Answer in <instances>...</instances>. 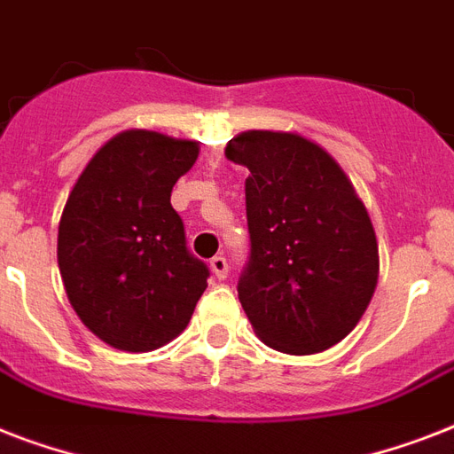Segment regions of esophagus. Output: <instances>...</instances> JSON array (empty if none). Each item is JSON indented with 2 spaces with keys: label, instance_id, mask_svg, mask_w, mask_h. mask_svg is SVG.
I'll list each match as a JSON object with an SVG mask.
<instances>
[{
  "label": "esophagus",
  "instance_id": "esophagus-1",
  "mask_svg": "<svg viewBox=\"0 0 454 454\" xmlns=\"http://www.w3.org/2000/svg\"><path fill=\"white\" fill-rule=\"evenodd\" d=\"M209 266H212V273L219 280H223V278H228V259L226 256H214L212 262H209Z\"/></svg>",
  "mask_w": 454,
  "mask_h": 454
}]
</instances>
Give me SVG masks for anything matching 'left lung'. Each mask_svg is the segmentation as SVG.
<instances>
[{
	"mask_svg": "<svg viewBox=\"0 0 454 454\" xmlns=\"http://www.w3.org/2000/svg\"><path fill=\"white\" fill-rule=\"evenodd\" d=\"M247 167L249 262L238 297L263 344L320 353L358 325L380 278L363 200L337 160L294 131L249 129L226 144Z\"/></svg>",
	"mask_w": 454,
	"mask_h": 454,
	"instance_id": "obj_1",
	"label": "left lung"
}]
</instances>
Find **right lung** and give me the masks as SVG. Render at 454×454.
Returning <instances> with one entry per match:
<instances>
[{"instance_id":"obj_1","label":"right lung","mask_w":454,"mask_h":454,"mask_svg":"<svg viewBox=\"0 0 454 454\" xmlns=\"http://www.w3.org/2000/svg\"><path fill=\"white\" fill-rule=\"evenodd\" d=\"M198 141L127 129L98 148L59 223V269L80 320L113 348L155 351L191 323L209 269L185 247L171 188Z\"/></svg>"}]
</instances>
